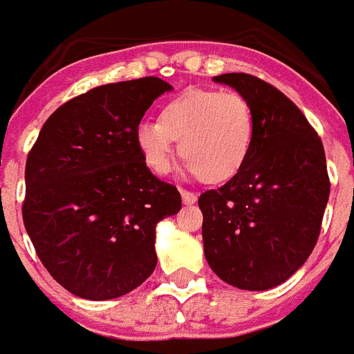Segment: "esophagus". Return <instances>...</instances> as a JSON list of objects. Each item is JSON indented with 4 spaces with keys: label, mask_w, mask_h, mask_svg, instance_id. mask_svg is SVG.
Listing matches in <instances>:
<instances>
[{
    "label": "esophagus",
    "mask_w": 354,
    "mask_h": 354,
    "mask_svg": "<svg viewBox=\"0 0 354 354\" xmlns=\"http://www.w3.org/2000/svg\"><path fill=\"white\" fill-rule=\"evenodd\" d=\"M182 199H184L185 205H193L197 201V193L187 192V189H182Z\"/></svg>",
    "instance_id": "1"
}]
</instances>
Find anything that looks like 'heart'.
<instances>
[{
	"instance_id": "b5f03b06",
	"label": "heart",
	"mask_w": 354,
	"mask_h": 354,
	"mask_svg": "<svg viewBox=\"0 0 354 354\" xmlns=\"http://www.w3.org/2000/svg\"><path fill=\"white\" fill-rule=\"evenodd\" d=\"M254 132V109L243 94L193 88L162 106L159 123L140 124L136 147L147 169L167 174L176 140L189 172L208 184H222L246 165Z\"/></svg>"
}]
</instances>
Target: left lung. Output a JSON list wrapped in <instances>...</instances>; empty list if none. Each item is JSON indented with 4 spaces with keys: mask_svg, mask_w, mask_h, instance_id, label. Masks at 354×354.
<instances>
[{
    "mask_svg": "<svg viewBox=\"0 0 354 354\" xmlns=\"http://www.w3.org/2000/svg\"><path fill=\"white\" fill-rule=\"evenodd\" d=\"M250 102L252 151L239 172L199 197L208 266L241 290H269L311 256L330 195L319 134L288 96L250 73L214 77Z\"/></svg>",
    "mask_w": 354,
    "mask_h": 354,
    "instance_id": "1",
    "label": "left lung"
}]
</instances>
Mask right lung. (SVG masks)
Listing matches in <instances>:
<instances>
[{
    "label": "right lung",
    "mask_w": 354,
    "mask_h": 354,
    "mask_svg": "<svg viewBox=\"0 0 354 354\" xmlns=\"http://www.w3.org/2000/svg\"><path fill=\"white\" fill-rule=\"evenodd\" d=\"M170 88L159 77L91 88L45 121L28 153L24 227L50 277L75 296H124L153 273L155 225L182 197L147 169L136 129Z\"/></svg>",
    "instance_id": "obj_1"
}]
</instances>
